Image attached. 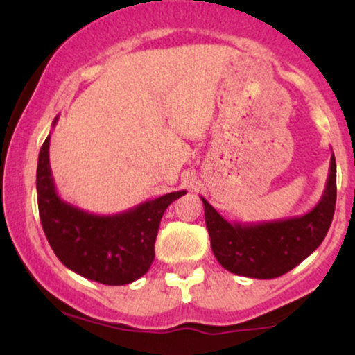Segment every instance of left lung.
Wrapping results in <instances>:
<instances>
[{
	"mask_svg": "<svg viewBox=\"0 0 355 355\" xmlns=\"http://www.w3.org/2000/svg\"><path fill=\"white\" fill-rule=\"evenodd\" d=\"M336 173L332 153L324 195L302 217L230 223L202 197L211 252L220 266L232 274L250 279H275L299 266L320 245L332 223L337 198Z\"/></svg>",
	"mask_w": 355,
	"mask_h": 355,
	"instance_id": "8db88e82",
	"label": "left lung"
}]
</instances>
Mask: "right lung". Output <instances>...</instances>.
<instances>
[{
  "instance_id": "right-lung-1",
  "label": "right lung",
  "mask_w": 355,
  "mask_h": 355,
  "mask_svg": "<svg viewBox=\"0 0 355 355\" xmlns=\"http://www.w3.org/2000/svg\"><path fill=\"white\" fill-rule=\"evenodd\" d=\"M58 116L53 121V126ZM40 220L60 262L81 277L105 285L135 282L155 259V239L166 207L185 190L138 203L113 215H96L64 202L50 166V135L40 150L36 168Z\"/></svg>"
}]
</instances>
